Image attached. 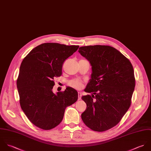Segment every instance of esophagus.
I'll list each match as a JSON object with an SVG mask.
<instances>
[{
	"label": "esophagus",
	"instance_id": "obj_1",
	"mask_svg": "<svg viewBox=\"0 0 151 151\" xmlns=\"http://www.w3.org/2000/svg\"><path fill=\"white\" fill-rule=\"evenodd\" d=\"M81 96H82V93L81 92H78V100H81Z\"/></svg>",
	"mask_w": 151,
	"mask_h": 151
}]
</instances>
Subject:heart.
I'll return each instance as SVG.
<instances>
[{
	"mask_svg": "<svg viewBox=\"0 0 151 151\" xmlns=\"http://www.w3.org/2000/svg\"><path fill=\"white\" fill-rule=\"evenodd\" d=\"M69 85L76 89H81L83 86L82 82L79 79H73L69 81Z\"/></svg>",
	"mask_w": 151,
	"mask_h": 151,
	"instance_id": "heart-1",
	"label": "heart"
}]
</instances>
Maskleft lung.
I'll return each mask as SVG.
<instances>
[{
    "mask_svg": "<svg viewBox=\"0 0 151 151\" xmlns=\"http://www.w3.org/2000/svg\"><path fill=\"white\" fill-rule=\"evenodd\" d=\"M78 51L89 61L92 69L85 90L92 95L82 97L87 105L82 119L93 131H107L120 121L131 106L135 86L133 66L120 51L109 45L81 47Z\"/></svg>",
    "mask_w": 151,
    "mask_h": 151,
    "instance_id": "left-lung-1",
    "label": "left lung"
}]
</instances>
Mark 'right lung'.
Returning <instances> with one entry per match:
<instances>
[{
	"mask_svg": "<svg viewBox=\"0 0 151 151\" xmlns=\"http://www.w3.org/2000/svg\"><path fill=\"white\" fill-rule=\"evenodd\" d=\"M79 45L44 43L32 49L22 61L17 80L21 108L34 125L44 130L57 127L66 107L75 103L78 92L68 87L54 94V78L62 75L64 61Z\"/></svg>",
	"mask_w": 151,
	"mask_h": 151,
	"instance_id": "1",
	"label": "right lung"
}]
</instances>
